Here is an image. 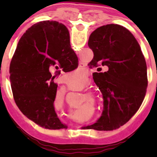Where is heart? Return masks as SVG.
Masks as SVG:
<instances>
[{
	"label": "heart",
	"instance_id": "b5f03b06",
	"mask_svg": "<svg viewBox=\"0 0 157 157\" xmlns=\"http://www.w3.org/2000/svg\"><path fill=\"white\" fill-rule=\"evenodd\" d=\"M84 78V75L79 71H75L71 74H68L66 76V82L70 87L79 86L80 83ZM64 92H61L56 96V100H58V104L60 107L63 106L64 102Z\"/></svg>",
	"mask_w": 157,
	"mask_h": 157
}]
</instances>
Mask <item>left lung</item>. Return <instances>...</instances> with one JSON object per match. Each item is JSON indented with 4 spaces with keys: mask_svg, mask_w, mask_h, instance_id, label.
Segmentation results:
<instances>
[{
    "mask_svg": "<svg viewBox=\"0 0 157 157\" xmlns=\"http://www.w3.org/2000/svg\"><path fill=\"white\" fill-rule=\"evenodd\" d=\"M94 52L90 67L103 97L101 117L89 128L113 130L123 126L141 106L148 86L147 67L141 47L131 33L118 24L96 29L90 36ZM108 70L101 72L103 67Z\"/></svg>",
    "mask_w": 157,
    "mask_h": 157,
    "instance_id": "8db88e82",
    "label": "left lung"
}]
</instances>
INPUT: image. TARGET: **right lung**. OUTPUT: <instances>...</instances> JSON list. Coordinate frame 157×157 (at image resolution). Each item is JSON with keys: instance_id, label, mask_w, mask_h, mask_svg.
Listing matches in <instances>:
<instances>
[{"instance_id": "right-lung-1", "label": "right lung", "mask_w": 157, "mask_h": 157, "mask_svg": "<svg viewBox=\"0 0 157 157\" xmlns=\"http://www.w3.org/2000/svg\"><path fill=\"white\" fill-rule=\"evenodd\" d=\"M78 62L64 25L46 20L29 28L19 40L10 63L11 86L20 111L45 128H67L55 112L57 85L53 78L60 71L75 70ZM51 70L56 71L53 77Z\"/></svg>"}]
</instances>
